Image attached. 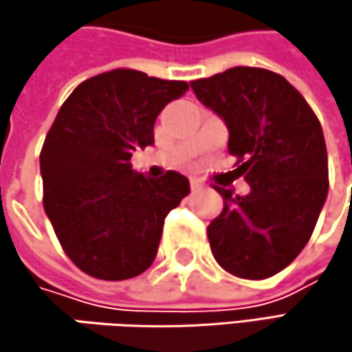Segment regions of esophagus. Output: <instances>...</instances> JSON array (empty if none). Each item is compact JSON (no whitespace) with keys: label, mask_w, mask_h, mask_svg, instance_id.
I'll return each instance as SVG.
<instances>
[{"label":"esophagus","mask_w":352,"mask_h":352,"mask_svg":"<svg viewBox=\"0 0 352 352\" xmlns=\"http://www.w3.org/2000/svg\"><path fill=\"white\" fill-rule=\"evenodd\" d=\"M189 185H191V189H199V187H204L206 183H204L201 179H197V177H191V179H189Z\"/></svg>","instance_id":"obj_1"}]
</instances>
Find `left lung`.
Listing matches in <instances>:
<instances>
[{
	"label": "left lung",
	"mask_w": 352,
	"mask_h": 352,
	"mask_svg": "<svg viewBox=\"0 0 352 352\" xmlns=\"http://www.w3.org/2000/svg\"><path fill=\"white\" fill-rule=\"evenodd\" d=\"M195 98L228 128V153L250 191L224 197L208 226L212 254L228 273L265 279L285 269L310 241L328 195V155L316 113L281 75L234 67L191 81Z\"/></svg>",
	"instance_id": "1"
}]
</instances>
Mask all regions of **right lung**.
I'll return each mask as SVG.
<instances>
[{
	"instance_id": "1",
	"label": "right lung",
	"mask_w": 352,
	"mask_h": 352,
	"mask_svg": "<svg viewBox=\"0 0 352 352\" xmlns=\"http://www.w3.org/2000/svg\"><path fill=\"white\" fill-rule=\"evenodd\" d=\"M187 89L185 81L116 69L83 81L58 109L40 153L44 212L87 275L122 281L153 265L189 179L177 171L144 177L130 159L155 144L157 116Z\"/></svg>"
}]
</instances>
